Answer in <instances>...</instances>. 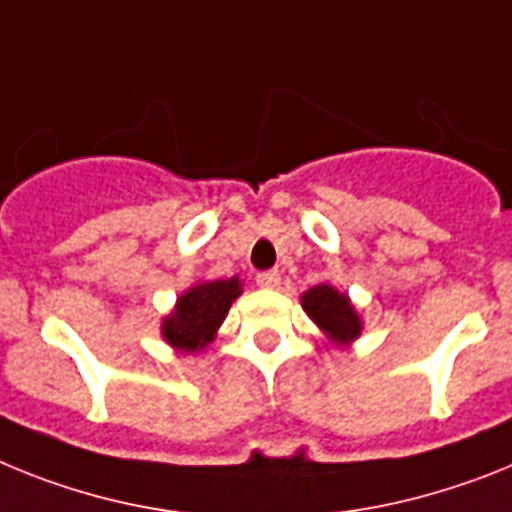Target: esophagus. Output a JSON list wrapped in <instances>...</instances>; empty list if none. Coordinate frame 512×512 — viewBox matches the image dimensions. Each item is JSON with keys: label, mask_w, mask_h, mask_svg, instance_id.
Masks as SVG:
<instances>
[{"label": "esophagus", "mask_w": 512, "mask_h": 512, "mask_svg": "<svg viewBox=\"0 0 512 512\" xmlns=\"http://www.w3.org/2000/svg\"><path fill=\"white\" fill-rule=\"evenodd\" d=\"M257 286L273 291V288L281 286V273H278V270H268V273H260V275H257Z\"/></svg>", "instance_id": "1"}]
</instances>
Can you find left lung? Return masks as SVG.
<instances>
[{
  "label": "left lung",
  "mask_w": 512,
  "mask_h": 512,
  "mask_svg": "<svg viewBox=\"0 0 512 512\" xmlns=\"http://www.w3.org/2000/svg\"><path fill=\"white\" fill-rule=\"evenodd\" d=\"M301 306L311 322L324 332V337L335 345H350L361 337V314L355 311L348 293L337 291L332 283H319L301 293Z\"/></svg>",
  "instance_id": "left-lung-1"
}]
</instances>
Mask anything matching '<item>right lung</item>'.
<instances>
[{"label": "right lung", "instance_id": "1", "mask_svg": "<svg viewBox=\"0 0 512 512\" xmlns=\"http://www.w3.org/2000/svg\"><path fill=\"white\" fill-rule=\"evenodd\" d=\"M242 296L239 275L229 281H198L177 296L162 317V340L180 353H198L213 342L231 304Z\"/></svg>", "mask_w": 512, "mask_h": 512}]
</instances>
